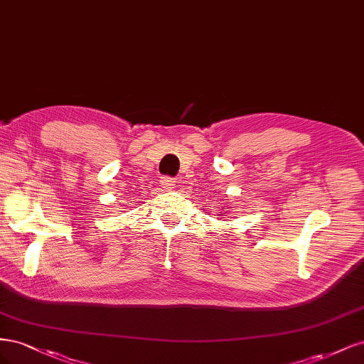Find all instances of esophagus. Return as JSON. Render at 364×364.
<instances>
[{
    "label": "esophagus",
    "mask_w": 364,
    "mask_h": 364,
    "mask_svg": "<svg viewBox=\"0 0 364 364\" xmlns=\"http://www.w3.org/2000/svg\"><path fill=\"white\" fill-rule=\"evenodd\" d=\"M161 185H162V188H165V190H173L176 186V181L171 179V178H162Z\"/></svg>",
    "instance_id": "obj_1"
}]
</instances>
